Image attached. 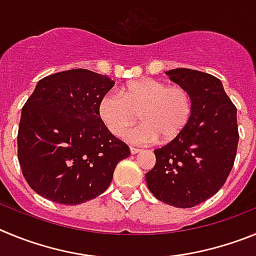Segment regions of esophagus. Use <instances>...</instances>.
Returning a JSON list of instances; mask_svg holds the SVG:
<instances>
[{
    "label": "esophagus",
    "mask_w": 256,
    "mask_h": 256,
    "mask_svg": "<svg viewBox=\"0 0 256 256\" xmlns=\"http://www.w3.org/2000/svg\"><path fill=\"white\" fill-rule=\"evenodd\" d=\"M130 152H131V154H136V153H139L140 149L139 148H134V146H130Z\"/></svg>",
    "instance_id": "1"
}]
</instances>
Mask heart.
Masks as SVG:
<instances>
[{"label": "heart", "mask_w": 256, "mask_h": 256, "mask_svg": "<svg viewBox=\"0 0 256 256\" xmlns=\"http://www.w3.org/2000/svg\"><path fill=\"white\" fill-rule=\"evenodd\" d=\"M192 100L185 88L156 79L126 84L121 92H110L100 102L98 112L106 128L120 136L138 117L142 122L124 134L134 144H149L162 138L177 136L188 122Z\"/></svg>", "instance_id": "heart-1"}]
</instances>
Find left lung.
Wrapping results in <instances>:
<instances>
[{
  "label": "left lung",
  "instance_id": "obj_1",
  "mask_svg": "<svg viewBox=\"0 0 256 256\" xmlns=\"http://www.w3.org/2000/svg\"><path fill=\"white\" fill-rule=\"evenodd\" d=\"M190 93L192 111L184 130L156 149V166L145 174L152 194L177 208H192L213 196L228 177L238 144L237 110L222 82L190 68L166 72Z\"/></svg>",
  "mask_w": 256,
  "mask_h": 256
}]
</instances>
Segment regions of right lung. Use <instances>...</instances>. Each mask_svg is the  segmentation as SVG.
<instances>
[{
	"instance_id": "obj_1",
	"label": "right lung",
	"mask_w": 256,
	"mask_h": 256,
	"mask_svg": "<svg viewBox=\"0 0 256 256\" xmlns=\"http://www.w3.org/2000/svg\"><path fill=\"white\" fill-rule=\"evenodd\" d=\"M114 85L85 68L39 80L22 107L18 132L20 167L36 194L76 206L107 190L117 163L130 156L98 112Z\"/></svg>"
}]
</instances>
